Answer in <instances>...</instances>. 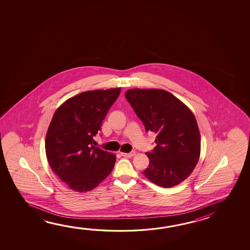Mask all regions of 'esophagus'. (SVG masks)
Listing matches in <instances>:
<instances>
[{
	"instance_id": "esophagus-1",
	"label": "esophagus",
	"mask_w": 250,
	"mask_h": 250,
	"mask_svg": "<svg viewBox=\"0 0 250 250\" xmlns=\"http://www.w3.org/2000/svg\"><path fill=\"white\" fill-rule=\"evenodd\" d=\"M135 151H131V152H129V153H126V152H121V155L123 156V157H127V158H131V157H133V156L135 155Z\"/></svg>"
}]
</instances>
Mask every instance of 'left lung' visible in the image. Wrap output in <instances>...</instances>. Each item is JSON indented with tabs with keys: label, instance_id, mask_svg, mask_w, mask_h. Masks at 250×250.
Here are the masks:
<instances>
[{
	"label": "left lung",
	"instance_id": "obj_1",
	"mask_svg": "<svg viewBox=\"0 0 250 250\" xmlns=\"http://www.w3.org/2000/svg\"><path fill=\"white\" fill-rule=\"evenodd\" d=\"M125 98L146 131L157 134V146L146 152L150 163L142 173L162 188L180 184L192 173L201 153V134L194 115L167 90L131 89Z\"/></svg>",
	"mask_w": 250,
	"mask_h": 250
}]
</instances>
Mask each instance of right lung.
Returning <instances> with one entry per match:
<instances>
[{
    "mask_svg": "<svg viewBox=\"0 0 250 250\" xmlns=\"http://www.w3.org/2000/svg\"><path fill=\"white\" fill-rule=\"evenodd\" d=\"M120 88L89 90L68 99L55 112L46 134L49 166L75 192H88L114 167L116 156L94 146L103 120Z\"/></svg>",
    "mask_w": 250,
    "mask_h": 250,
    "instance_id": "obj_1",
    "label": "right lung"
}]
</instances>
